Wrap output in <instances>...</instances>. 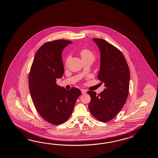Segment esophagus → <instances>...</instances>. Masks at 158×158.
<instances>
[{"mask_svg":"<svg viewBox=\"0 0 158 158\" xmlns=\"http://www.w3.org/2000/svg\"><path fill=\"white\" fill-rule=\"evenodd\" d=\"M81 93H82V94H86V91L85 89H81Z\"/></svg>","mask_w":158,"mask_h":158,"instance_id":"34e87169","label":"esophagus"}]
</instances>
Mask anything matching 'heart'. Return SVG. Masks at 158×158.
Listing matches in <instances>:
<instances>
[{"label": "heart", "mask_w": 158, "mask_h": 158, "mask_svg": "<svg viewBox=\"0 0 158 158\" xmlns=\"http://www.w3.org/2000/svg\"><path fill=\"white\" fill-rule=\"evenodd\" d=\"M80 55H81L82 59H92V60H94L95 59L94 55L92 52L89 51L88 49H82L80 52ZM68 61V60H67Z\"/></svg>", "instance_id": "b5f03b06"}]
</instances>
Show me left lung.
<instances>
[{"instance_id":"8db88e82","label":"left lung","mask_w":158,"mask_h":158,"mask_svg":"<svg viewBox=\"0 0 158 158\" xmlns=\"http://www.w3.org/2000/svg\"><path fill=\"white\" fill-rule=\"evenodd\" d=\"M99 48L100 69L98 79L105 89L97 95L88 91L91 97L89 109L99 121L106 122L114 118L125 105L128 96L130 70L124 56L118 49L106 41L94 38Z\"/></svg>"}]
</instances>
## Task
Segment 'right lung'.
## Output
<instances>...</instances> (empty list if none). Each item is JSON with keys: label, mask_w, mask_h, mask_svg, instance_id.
Listing matches in <instances>:
<instances>
[{"label": "right lung", "mask_w": 158, "mask_h": 158, "mask_svg": "<svg viewBox=\"0 0 158 158\" xmlns=\"http://www.w3.org/2000/svg\"><path fill=\"white\" fill-rule=\"evenodd\" d=\"M72 43L57 40L43 44L35 56L30 70L29 88L35 106L41 117L52 125H60L68 119L81 94L79 89L66 90L56 84L64 72L63 49Z\"/></svg>", "instance_id": "obj_1"}]
</instances>
